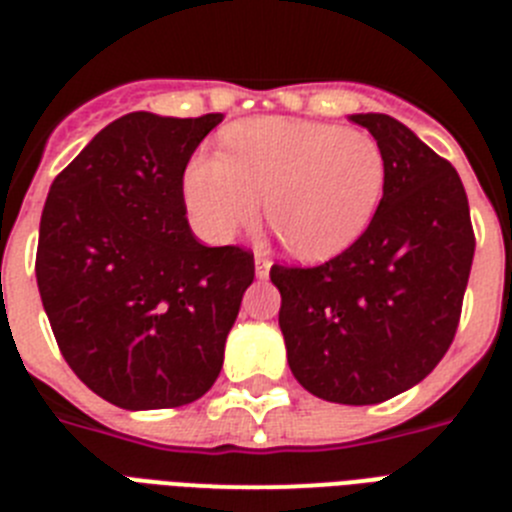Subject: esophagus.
<instances>
[{"mask_svg": "<svg viewBox=\"0 0 512 512\" xmlns=\"http://www.w3.org/2000/svg\"><path fill=\"white\" fill-rule=\"evenodd\" d=\"M253 264H256V277H259V279L269 277L271 261H269V256H266V253H256V256H253Z\"/></svg>", "mask_w": 512, "mask_h": 512, "instance_id": "34e87169", "label": "esophagus"}]
</instances>
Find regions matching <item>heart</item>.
Listing matches in <instances>:
<instances>
[{
    "instance_id": "obj_1",
    "label": "heart",
    "mask_w": 512,
    "mask_h": 512,
    "mask_svg": "<svg viewBox=\"0 0 512 512\" xmlns=\"http://www.w3.org/2000/svg\"><path fill=\"white\" fill-rule=\"evenodd\" d=\"M225 153H197L184 202L202 238L230 241L266 217L289 253L328 261L359 241L384 194V156L359 130L292 117H253L225 130Z\"/></svg>"
}]
</instances>
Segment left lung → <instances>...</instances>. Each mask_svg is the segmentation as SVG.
<instances>
[{
	"mask_svg": "<svg viewBox=\"0 0 512 512\" xmlns=\"http://www.w3.org/2000/svg\"><path fill=\"white\" fill-rule=\"evenodd\" d=\"M384 156L359 241L312 269L271 266L289 369L310 395L377 405L423 382L454 341L474 259L459 174L400 120L351 115Z\"/></svg>",
	"mask_w": 512,
	"mask_h": 512,
	"instance_id": "1",
	"label": "left lung"
}]
</instances>
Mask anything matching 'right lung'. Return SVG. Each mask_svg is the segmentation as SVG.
Listing matches in <instances>:
<instances>
[{
	"instance_id": "right-lung-1",
	"label": "right lung",
	"mask_w": 512,
	"mask_h": 512,
	"mask_svg": "<svg viewBox=\"0 0 512 512\" xmlns=\"http://www.w3.org/2000/svg\"><path fill=\"white\" fill-rule=\"evenodd\" d=\"M223 122L130 112L53 179L40 217V300L63 359L125 410L200 400L253 282V253L202 246L184 169Z\"/></svg>"
}]
</instances>
